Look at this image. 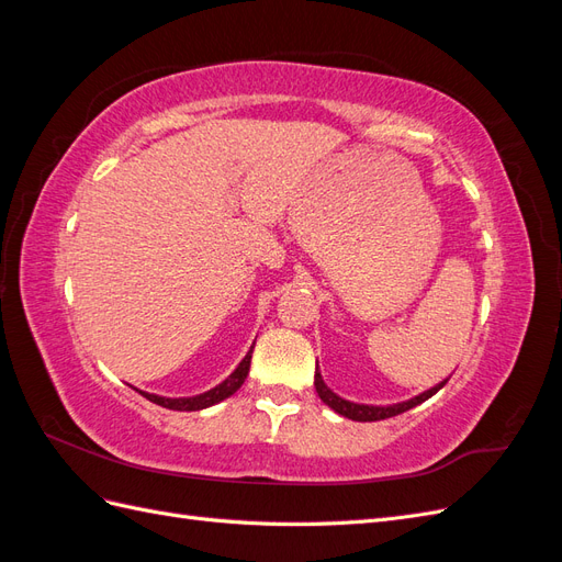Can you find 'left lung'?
<instances>
[{"mask_svg":"<svg viewBox=\"0 0 562 562\" xmlns=\"http://www.w3.org/2000/svg\"><path fill=\"white\" fill-rule=\"evenodd\" d=\"M448 380L450 378H446L443 382H438L436 386H431L427 391H422L419 396H413V398L394 403V405H366V403H353V401H347L342 396H337L335 391L326 382H323L321 372H318V366H316V375H314V386H316L318 398L326 403L328 407H333L337 415H342V417L353 419V422H378V419H386V417H396V415H401L405 411H411V407L424 403L427 398H431L434 394H438V391L446 386Z\"/></svg>","mask_w":562,"mask_h":562,"instance_id":"obj_1","label":"left lung"}]
</instances>
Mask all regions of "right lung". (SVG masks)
<instances>
[{
	"label": "right lung",
	"mask_w": 562,
	"mask_h": 562,
	"mask_svg": "<svg viewBox=\"0 0 562 562\" xmlns=\"http://www.w3.org/2000/svg\"><path fill=\"white\" fill-rule=\"evenodd\" d=\"M252 345H255V342H252ZM250 353H252V347L248 349V353L244 356V361H241L239 366H236V370L232 372V375H229L225 382H220L217 386H213V389H209V391H203V394H199V396L166 398V396H157V394H147V391H140V389H135V391H140V394H143L147 401L157 403V405H161V407H168V411H180V413L203 411V407H211V405H215V403H220V401L229 398V396L234 394V391L246 382V375H248V370H250Z\"/></svg>",
	"instance_id": "1"
}]
</instances>
